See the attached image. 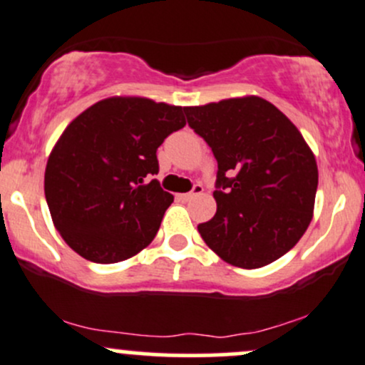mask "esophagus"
<instances>
[{"mask_svg": "<svg viewBox=\"0 0 365 365\" xmlns=\"http://www.w3.org/2000/svg\"><path fill=\"white\" fill-rule=\"evenodd\" d=\"M202 192H204L202 185H199V183H197V185H194V188H192V192H188V194H182V195H180V199H182V200H192L194 197L202 194Z\"/></svg>", "mask_w": 365, "mask_h": 365, "instance_id": "34e87169", "label": "esophagus"}]
</instances>
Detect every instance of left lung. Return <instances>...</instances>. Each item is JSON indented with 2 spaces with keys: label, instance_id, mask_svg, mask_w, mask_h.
I'll return each mask as SVG.
<instances>
[{
  "label": "left lung",
  "instance_id": "8db88e82",
  "mask_svg": "<svg viewBox=\"0 0 365 365\" xmlns=\"http://www.w3.org/2000/svg\"><path fill=\"white\" fill-rule=\"evenodd\" d=\"M183 111L217 161V209L197 226L200 237L232 266L274 262L312 221L319 177L312 149L287 115L259 96Z\"/></svg>",
  "mask_w": 365,
  "mask_h": 365
}]
</instances>
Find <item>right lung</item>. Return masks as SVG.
Listing matches in <instances>:
<instances>
[{
    "label": "right lung",
    "instance_id": "add662e5",
    "mask_svg": "<svg viewBox=\"0 0 365 365\" xmlns=\"http://www.w3.org/2000/svg\"><path fill=\"white\" fill-rule=\"evenodd\" d=\"M182 106L113 96L82 111L48 158L44 194L70 249L98 264L127 261L156 237L173 195L158 180L156 150L185 127Z\"/></svg>",
    "mask_w": 365,
    "mask_h": 365
}]
</instances>
